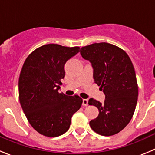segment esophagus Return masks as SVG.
I'll use <instances>...</instances> for the list:
<instances>
[{"instance_id": "obj_1", "label": "esophagus", "mask_w": 155, "mask_h": 155, "mask_svg": "<svg viewBox=\"0 0 155 155\" xmlns=\"http://www.w3.org/2000/svg\"><path fill=\"white\" fill-rule=\"evenodd\" d=\"M87 105H88V100L87 99L82 100V106H84V107H87Z\"/></svg>"}]
</instances>
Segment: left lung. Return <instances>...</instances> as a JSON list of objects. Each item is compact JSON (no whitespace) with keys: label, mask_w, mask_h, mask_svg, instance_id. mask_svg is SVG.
Listing matches in <instances>:
<instances>
[{"label":"left lung","mask_w":155,"mask_h":155,"mask_svg":"<svg viewBox=\"0 0 155 155\" xmlns=\"http://www.w3.org/2000/svg\"><path fill=\"white\" fill-rule=\"evenodd\" d=\"M80 54L91 64L94 82L105 94L104 104L89 99V105L99 110L89 124L100 135H115L130 121L137 106L138 85L134 65L124 50L110 43L84 46Z\"/></svg>","instance_id":"left-lung-1"}]
</instances>
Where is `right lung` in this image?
<instances>
[{"label": "right lung", "instance_id": "add662e5", "mask_svg": "<svg viewBox=\"0 0 155 155\" xmlns=\"http://www.w3.org/2000/svg\"><path fill=\"white\" fill-rule=\"evenodd\" d=\"M79 47L47 44L34 50L26 58L18 79L19 101L31 125L40 134L56 137L70 128L73 114L80 109L78 95L59 93L64 65Z\"/></svg>", "mask_w": 155, "mask_h": 155}]
</instances>
